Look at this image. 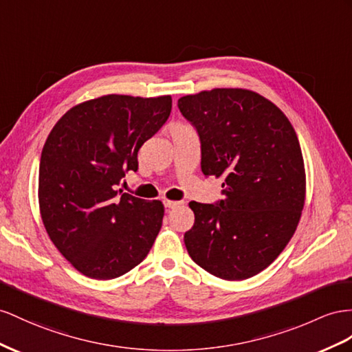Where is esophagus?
<instances>
[{"instance_id":"34e87169","label":"esophagus","mask_w":352,"mask_h":352,"mask_svg":"<svg viewBox=\"0 0 352 352\" xmlns=\"http://www.w3.org/2000/svg\"><path fill=\"white\" fill-rule=\"evenodd\" d=\"M164 205H165V208L174 210V208H177V206L183 205V204H182V202H177V201H168V199H165V201H164Z\"/></svg>"}]
</instances>
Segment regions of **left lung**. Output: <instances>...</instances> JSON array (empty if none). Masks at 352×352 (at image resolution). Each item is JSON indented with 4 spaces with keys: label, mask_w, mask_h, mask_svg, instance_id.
Here are the masks:
<instances>
[{
    "label": "left lung",
    "mask_w": 352,
    "mask_h": 352,
    "mask_svg": "<svg viewBox=\"0 0 352 352\" xmlns=\"http://www.w3.org/2000/svg\"><path fill=\"white\" fill-rule=\"evenodd\" d=\"M201 140V168L224 199L188 204L184 244L196 265L228 281L262 272L294 235L305 205L299 140L279 108L253 90L212 89L178 99Z\"/></svg>",
    "instance_id": "1"
}]
</instances>
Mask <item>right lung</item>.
<instances>
[{"instance_id": "obj_1", "label": "right lung", "mask_w": 352, "mask_h": 352, "mask_svg": "<svg viewBox=\"0 0 352 352\" xmlns=\"http://www.w3.org/2000/svg\"><path fill=\"white\" fill-rule=\"evenodd\" d=\"M169 95H105L68 110L44 144L38 173L41 219L78 272L113 279L140 265L162 228L164 204L123 193L138 150L168 120Z\"/></svg>"}]
</instances>
